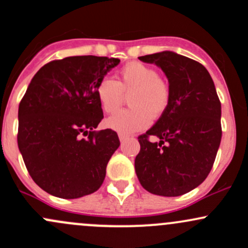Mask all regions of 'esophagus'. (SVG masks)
<instances>
[{
  "mask_svg": "<svg viewBox=\"0 0 248 248\" xmlns=\"http://www.w3.org/2000/svg\"><path fill=\"white\" fill-rule=\"evenodd\" d=\"M129 138V135H127V134H124V133H120L119 134V139H120V141H124V140H127Z\"/></svg>",
  "mask_w": 248,
  "mask_h": 248,
  "instance_id": "34e87169",
  "label": "esophagus"
}]
</instances>
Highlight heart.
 I'll use <instances>...</instances> for the list:
<instances>
[{"label": "heart", "instance_id": "obj_1", "mask_svg": "<svg viewBox=\"0 0 248 248\" xmlns=\"http://www.w3.org/2000/svg\"><path fill=\"white\" fill-rule=\"evenodd\" d=\"M127 95L131 107L107 120V126L120 133L144 129L151 119H160L171 102L168 83L157 70L140 62H127L117 71L115 80L104 78L96 87L101 108L108 114L115 113Z\"/></svg>", "mask_w": 248, "mask_h": 248}]
</instances>
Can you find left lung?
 I'll return each mask as SVG.
<instances>
[{
  "instance_id": "left-lung-1",
  "label": "left lung",
  "mask_w": 248,
  "mask_h": 248,
  "mask_svg": "<svg viewBox=\"0 0 248 248\" xmlns=\"http://www.w3.org/2000/svg\"><path fill=\"white\" fill-rule=\"evenodd\" d=\"M139 59L165 72L171 102L155 126L138 137L135 172L151 194L181 196L199 186L212 170L222 137L221 102L201 62L170 51Z\"/></svg>"
}]
</instances>
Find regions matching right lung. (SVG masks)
I'll return each mask as SVG.
<instances>
[{
    "label": "right lung",
    "mask_w": 248,
    "mask_h": 248,
    "mask_svg": "<svg viewBox=\"0 0 248 248\" xmlns=\"http://www.w3.org/2000/svg\"><path fill=\"white\" fill-rule=\"evenodd\" d=\"M117 58L76 56L44 65L19 106L17 145L33 181L61 199H78L102 186L116 132L93 131L103 119L96 87ZM87 136V138H84Z\"/></svg>",
    "instance_id": "add662e5"
}]
</instances>
